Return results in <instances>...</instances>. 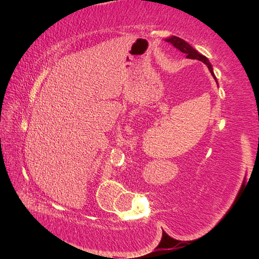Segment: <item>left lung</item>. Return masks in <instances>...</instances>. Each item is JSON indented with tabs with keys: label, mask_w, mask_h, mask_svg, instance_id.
I'll return each instance as SVG.
<instances>
[{
	"label": "left lung",
	"mask_w": 259,
	"mask_h": 259,
	"mask_svg": "<svg viewBox=\"0 0 259 259\" xmlns=\"http://www.w3.org/2000/svg\"><path fill=\"white\" fill-rule=\"evenodd\" d=\"M166 42H169L170 45H172L176 49H178L181 52H183V54L186 55V58H190V59H198L200 61H202V63H204L205 65H207L210 73H211V75L213 76L214 80H216V76H214L213 74V69H212V66L211 64L209 63V60L207 57L202 56L201 54H199L198 51H196L194 48L191 47L190 45H188L187 42H185L183 40V38L181 37H177V36H171V37H168L165 38ZM217 82V80H216Z\"/></svg>",
	"instance_id": "1"
}]
</instances>
